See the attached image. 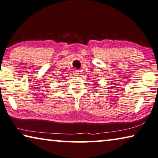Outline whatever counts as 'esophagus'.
Returning a JSON list of instances; mask_svg holds the SVG:
<instances>
[{"label": "esophagus", "mask_w": 158, "mask_h": 158, "mask_svg": "<svg viewBox=\"0 0 158 158\" xmlns=\"http://www.w3.org/2000/svg\"><path fill=\"white\" fill-rule=\"evenodd\" d=\"M73 74H74V76H78V75L79 74V70H77V69H74V71H73Z\"/></svg>", "instance_id": "esophagus-1"}]
</instances>
